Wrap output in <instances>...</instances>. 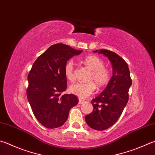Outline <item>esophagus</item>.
Returning a JSON list of instances; mask_svg holds the SVG:
<instances>
[{
  "label": "esophagus",
  "instance_id": "esophagus-1",
  "mask_svg": "<svg viewBox=\"0 0 155 155\" xmlns=\"http://www.w3.org/2000/svg\"><path fill=\"white\" fill-rule=\"evenodd\" d=\"M85 102V100H82V99H78V104H83V103H84Z\"/></svg>",
  "mask_w": 155,
  "mask_h": 155
}]
</instances>
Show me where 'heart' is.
<instances>
[{
	"mask_svg": "<svg viewBox=\"0 0 155 155\" xmlns=\"http://www.w3.org/2000/svg\"><path fill=\"white\" fill-rule=\"evenodd\" d=\"M83 64L91 70L89 83H78L72 85L69 90L72 94L81 98H85L91 95L95 89V85L101 89L108 85L111 78V72L104 66V61L95 55H87L83 59ZM64 74L67 80L73 82L75 80L74 63L72 60L67 61L64 66Z\"/></svg>",
	"mask_w": 155,
	"mask_h": 155,
	"instance_id": "b5f03b06",
	"label": "heart"
}]
</instances>
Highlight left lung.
Returning <instances> with one entry per match:
<instances>
[{
	"instance_id": "obj_1",
	"label": "left lung",
	"mask_w": 155,
	"mask_h": 155,
	"mask_svg": "<svg viewBox=\"0 0 155 155\" xmlns=\"http://www.w3.org/2000/svg\"><path fill=\"white\" fill-rule=\"evenodd\" d=\"M94 52L108 58L113 72L105 89L92 100L94 110L85 117V121L90 127L102 131L110 127L119 119L127 104L132 81L127 64L116 53L106 49Z\"/></svg>"
}]
</instances>
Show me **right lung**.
<instances>
[{
	"mask_svg": "<svg viewBox=\"0 0 155 155\" xmlns=\"http://www.w3.org/2000/svg\"><path fill=\"white\" fill-rule=\"evenodd\" d=\"M77 50L62 43L53 45L36 59L28 76L27 97L38 121L54 129L68 119L70 110L78 103L73 94H64L67 88L64 66Z\"/></svg>",
	"mask_w": 155,
	"mask_h": 155,
	"instance_id": "obj_1",
	"label": "right lung"
}]
</instances>
